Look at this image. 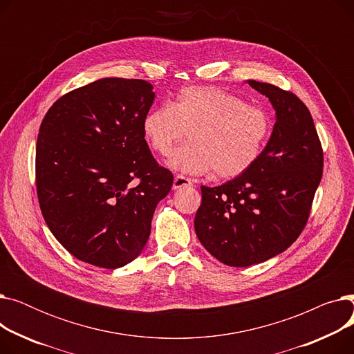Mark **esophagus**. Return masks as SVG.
Instances as JSON below:
<instances>
[{
    "label": "esophagus",
    "instance_id": "esophagus-1",
    "mask_svg": "<svg viewBox=\"0 0 354 354\" xmlns=\"http://www.w3.org/2000/svg\"><path fill=\"white\" fill-rule=\"evenodd\" d=\"M192 183H194L192 179L183 176V175H176L175 179H174L172 188L174 189H182V188H187V187H192Z\"/></svg>",
    "mask_w": 354,
    "mask_h": 354
}]
</instances>
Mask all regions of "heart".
I'll list each match as a JSON object with an SVG mask.
<instances>
[{
  "mask_svg": "<svg viewBox=\"0 0 354 354\" xmlns=\"http://www.w3.org/2000/svg\"><path fill=\"white\" fill-rule=\"evenodd\" d=\"M270 110L248 104L212 86H189L171 104L151 109L142 119V133L153 152L167 156L187 138L191 143L169 158L172 169L221 179L248 172L263 156L272 133Z\"/></svg>",
  "mask_w": 354,
  "mask_h": 354,
  "instance_id": "b5f03b06",
  "label": "heart"
}]
</instances>
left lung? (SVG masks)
<instances>
[{
  "mask_svg": "<svg viewBox=\"0 0 354 354\" xmlns=\"http://www.w3.org/2000/svg\"><path fill=\"white\" fill-rule=\"evenodd\" d=\"M267 96L277 122L259 160L219 187H201V244L218 261L250 267L286 251L304 230L323 176V147L307 106L294 93L248 80Z\"/></svg>",
  "mask_w": 354,
  "mask_h": 354,
  "instance_id": "8db88e82",
  "label": "left lung"
}]
</instances>
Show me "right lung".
I'll list each match as a JSON object with an SVG mask.
<instances>
[{
    "label": "right lung",
    "instance_id": "1",
    "mask_svg": "<svg viewBox=\"0 0 354 354\" xmlns=\"http://www.w3.org/2000/svg\"><path fill=\"white\" fill-rule=\"evenodd\" d=\"M152 88L139 79H100L55 100L41 122L37 196L55 239L83 263L113 270L133 261L172 188V172L142 133Z\"/></svg>",
    "mask_w": 354,
    "mask_h": 354
}]
</instances>
